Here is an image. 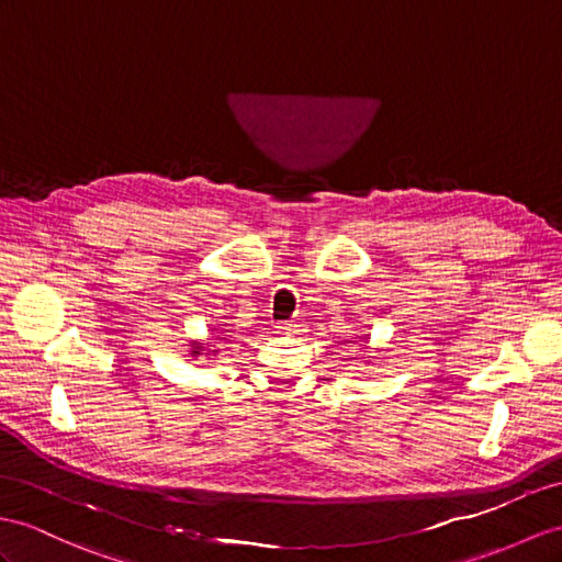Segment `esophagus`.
I'll use <instances>...</instances> for the list:
<instances>
[{
	"instance_id": "1",
	"label": "esophagus",
	"mask_w": 562,
	"mask_h": 562,
	"mask_svg": "<svg viewBox=\"0 0 562 562\" xmlns=\"http://www.w3.org/2000/svg\"><path fill=\"white\" fill-rule=\"evenodd\" d=\"M277 328H279V334H283V336H293V334H300L303 324L295 322V319H289V322H279Z\"/></svg>"
}]
</instances>
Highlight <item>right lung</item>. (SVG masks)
<instances>
[{"instance_id": "right-lung-1", "label": "right lung", "mask_w": 562, "mask_h": 562, "mask_svg": "<svg viewBox=\"0 0 562 562\" xmlns=\"http://www.w3.org/2000/svg\"><path fill=\"white\" fill-rule=\"evenodd\" d=\"M200 350H202V344H193V350H190V355H193V358H198Z\"/></svg>"}]
</instances>
